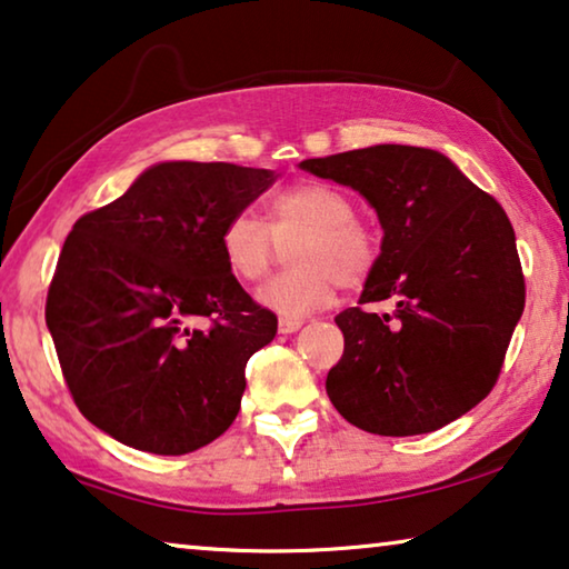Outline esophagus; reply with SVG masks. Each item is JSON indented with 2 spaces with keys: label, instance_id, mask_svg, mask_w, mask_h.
I'll use <instances>...</instances> for the list:
<instances>
[{
  "label": "esophagus",
  "instance_id": "esophagus-1",
  "mask_svg": "<svg viewBox=\"0 0 569 569\" xmlns=\"http://www.w3.org/2000/svg\"><path fill=\"white\" fill-rule=\"evenodd\" d=\"M301 325H303L301 319L283 317V319H278V332H281V335H291V332H296V329H301Z\"/></svg>",
  "mask_w": 569,
  "mask_h": 569
}]
</instances>
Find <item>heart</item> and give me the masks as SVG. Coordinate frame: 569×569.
<instances>
[{"mask_svg": "<svg viewBox=\"0 0 569 569\" xmlns=\"http://www.w3.org/2000/svg\"><path fill=\"white\" fill-rule=\"evenodd\" d=\"M288 273L260 286L258 301L281 317H307L332 303L337 288H358L378 266L380 240L355 217V203L337 186L303 181L268 201V224L248 211L230 217L219 250L230 273L242 283L260 281L273 266L276 242H290Z\"/></svg>", "mask_w": 569, "mask_h": 569, "instance_id": "obj_1", "label": "heart"}]
</instances>
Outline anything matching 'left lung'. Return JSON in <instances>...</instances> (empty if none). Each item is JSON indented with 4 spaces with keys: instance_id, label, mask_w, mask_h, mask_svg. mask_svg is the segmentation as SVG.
I'll use <instances>...</instances> for the list:
<instances>
[{
    "instance_id": "8db88e82",
    "label": "left lung",
    "mask_w": 569,
    "mask_h": 569,
    "mask_svg": "<svg viewBox=\"0 0 569 569\" xmlns=\"http://www.w3.org/2000/svg\"><path fill=\"white\" fill-rule=\"evenodd\" d=\"M301 168L376 209L383 242L360 303L397 301L383 318L361 307L337 313L345 352L327 376L329 401L383 437L460 419L493 391L527 301L503 207L429 148L372 146Z\"/></svg>"
}]
</instances>
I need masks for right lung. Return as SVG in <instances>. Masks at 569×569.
Wrapping results in <instances>:
<instances>
[{
	"mask_svg": "<svg viewBox=\"0 0 569 569\" xmlns=\"http://www.w3.org/2000/svg\"><path fill=\"white\" fill-rule=\"evenodd\" d=\"M276 178L158 163L66 237L46 325L73 403L117 442L186 455L230 429L278 319L227 270L219 234Z\"/></svg>",
	"mask_w": 569,
	"mask_h": 569,
	"instance_id": "obj_1",
	"label": "right lung"
}]
</instances>
